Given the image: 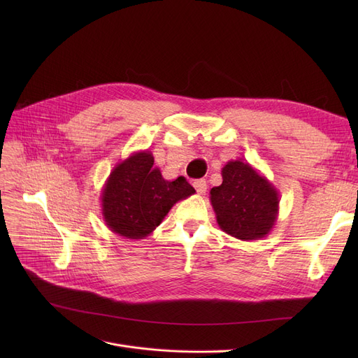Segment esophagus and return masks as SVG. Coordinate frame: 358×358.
Wrapping results in <instances>:
<instances>
[{"label": "esophagus", "instance_id": "esophagus-1", "mask_svg": "<svg viewBox=\"0 0 358 358\" xmlns=\"http://www.w3.org/2000/svg\"><path fill=\"white\" fill-rule=\"evenodd\" d=\"M193 185L199 194H204L206 190H208V182H206V180H194Z\"/></svg>", "mask_w": 358, "mask_h": 358}]
</instances>
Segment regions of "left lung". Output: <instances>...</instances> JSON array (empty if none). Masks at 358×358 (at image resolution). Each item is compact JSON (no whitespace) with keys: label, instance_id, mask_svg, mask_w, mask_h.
I'll list each match as a JSON object with an SVG mask.
<instances>
[{"label":"left lung","instance_id":"left-lung-1","mask_svg":"<svg viewBox=\"0 0 358 358\" xmlns=\"http://www.w3.org/2000/svg\"><path fill=\"white\" fill-rule=\"evenodd\" d=\"M222 184L210 190L219 228L241 241L266 238L278 216V192L257 169L242 159L222 168Z\"/></svg>","mask_w":358,"mask_h":358}]
</instances>
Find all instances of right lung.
Returning a JSON list of instances; mask_svg holds the SVG:
<instances>
[{
	"mask_svg": "<svg viewBox=\"0 0 358 358\" xmlns=\"http://www.w3.org/2000/svg\"><path fill=\"white\" fill-rule=\"evenodd\" d=\"M184 177L168 181L154 166L149 150L117 162L101 192V213L107 228L127 239L152 234L173 206L194 194Z\"/></svg>",
	"mask_w": 358,
	"mask_h": 358,
	"instance_id": "1",
	"label": "right lung"
}]
</instances>
